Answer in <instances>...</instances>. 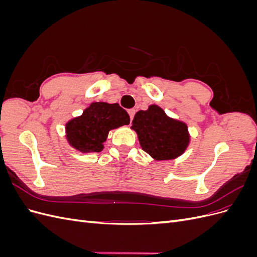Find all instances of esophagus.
Segmentation results:
<instances>
[{
  "label": "esophagus",
  "instance_id": "1",
  "mask_svg": "<svg viewBox=\"0 0 257 257\" xmlns=\"http://www.w3.org/2000/svg\"><path fill=\"white\" fill-rule=\"evenodd\" d=\"M128 114H130V120L132 122V120H133V118H134V114H135V109H130Z\"/></svg>",
  "mask_w": 257,
  "mask_h": 257
}]
</instances>
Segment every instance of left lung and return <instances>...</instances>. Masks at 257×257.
<instances>
[{
    "mask_svg": "<svg viewBox=\"0 0 257 257\" xmlns=\"http://www.w3.org/2000/svg\"><path fill=\"white\" fill-rule=\"evenodd\" d=\"M131 128L136 132L142 149L155 161L178 159L191 143L188 124L154 104L136 112Z\"/></svg>",
    "mask_w": 257,
    "mask_h": 257,
    "instance_id": "obj_1",
    "label": "left lung"
}]
</instances>
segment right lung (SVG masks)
Returning <instances> with one entry per match:
<instances>
[{
    "label": "right lung",
    "mask_w": 257,
    "mask_h": 257,
    "mask_svg": "<svg viewBox=\"0 0 257 257\" xmlns=\"http://www.w3.org/2000/svg\"><path fill=\"white\" fill-rule=\"evenodd\" d=\"M130 124V115L118 103L93 102L82 114L65 124V138L77 151L100 152L111 130Z\"/></svg>",
    "instance_id": "obj_1"
}]
</instances>
